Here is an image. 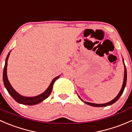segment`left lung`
Masks as SVG:
<instances>
[{
    "instance_id": "left-lung-1",
    "label": "left lung",
    "mask_w": 132,
    "mask_h": 132,
    "mask_svg": "<svg viewBox=\"0 0 132 132\" xmlns=\"http://www.w3.org/2000/svg\"><path fill=\"white\" fill-rule=\"evenodd\" d=\"M123 64H124V67H125V73H124L123 83V86H122L121 89V91H119V94H118V96H117L116 97V98H114V100H112V101L108 102V103H103V104H96V103H89V102H84L85 103H86V104H87V105H91V106H93V107H106V106H108V105H110L116 102H117V101L119 100V98H120V96H121V94H123L124 89H125V86H126V78H127V72H126V66H125V63H124V61H123ZM78 97H79V96H78ZM79 98L82 101V102H84V101L82 100L81 99L80 97H79Z\"/></svg>"
}]
</instances>
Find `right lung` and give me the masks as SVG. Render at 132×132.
Here are the masks:
<instances>
[{"label":"right lung","instance_id":"right-lung-1","mask_svg":"<svg viewBox=\"0 0 132 132\" xmlns=\"http://www.w3.org/2000/svg\"><path fill=\"white\" fill-rule=\"evenodd\" d=\"M11 51L9 52V54H7V57L6 59V62H5V66L4 68L3 71V82L4 84L5 87L6 88L7 91H8L9 94L13 97V99L16 101L18 103H21V104L23 105H36L38 103H39L40 102L43 101L44 100H45L46 98H47L48 97L50 96V94H51L53 86H54V84L55 82V81L59 77H55L54 79L52 80V81L50 83V86H48L45 92L42 93V94H39V95L36 96H33V97H26V96H23L20 95L19 93H17L15 90L13 89V87H12L11 85L9 83L8 78H7V60H8L9 54H10Z\"/></svg>","mask_w":132,"mask_h":132}]
</instances>
